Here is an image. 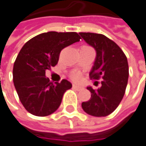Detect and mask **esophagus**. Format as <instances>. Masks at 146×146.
Segmentation results:
<instances>
[{
    "label": "esophagus",
    "mask_w": 146,
    "mask_h": 146,
    "mask_svg": "<svg viewBox=\"0 0 146 146\" xmlns=\"http://www.w3.org/2000/svg\"><path fill=\"white\" fill-rule=\"evenodd\" d=\"M73 88L77 90H80L81 89H83V87L81 86H79V85H76V84H73Z\"/></svg>",
    "instance_id": "esophagus-1"
}]
</instances>
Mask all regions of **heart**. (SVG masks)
Masks as SVG:
<instances>
[{
  "instance_id": "1",
  "label": "heart",
  "mask_w": 146,
  "mask_h": 146,
  "mask_svg": "<svg viewBox=\"0 0 146 146\" xmlns=\"http://www.w3.org/2000/svg\"><path fill=\"white\" fill-rule=\"evenodd\" d=\"M71 78L73 79V80H79L80 78V76L77 73H74V74L71 75Z\"/></svg>"
}]
</instances>
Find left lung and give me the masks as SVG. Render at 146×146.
<instances>
[{
  "label": "left lung",
  "mask_w": 146,
  "mask_h": 146,
  "mask_svg": "<svg viewBox=\"0 0 146 146\" xmlns=\"http://www.w3.org/2000/svg\"><path fill=\"white\" fill-rule=\"evenodd\" d=\"M79 34L96 51L90 77L93 80L101 79L100 88L94 90L90 86L87 87L91 97L81 104L82 109L93 116H106L118 107L125 95L129 77L127 58L115 42L102 34Z\"/></svg>",
  "instance_id": "1"
}]
</instances>
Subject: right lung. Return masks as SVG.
<instances>
[{
    "instance_id": "add662e5",
    "label": "right lung",
    "mask_w": 146,
    "mask_h": 146,
    "mask_svg": "<svg viewBox=\"0 0 146 146\" xmlns=\"http://www.w3.org/2000/svg\"><path fill=\"white\" fill-rule=\"evenodd\" d=\"M76 32L49 31L28 40L13 66V82L25 109L36 116H47L59 108L64 93L72 87L67 80L53 84L46 70L58 63L60 51L80 41Z\"/></svg>"
}]
</instances>
